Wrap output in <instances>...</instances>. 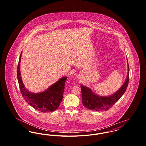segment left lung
Wrapping results in <instances>:
<instances>
[{"label": "left lung", "instance_id": "left-lung-1", "mask_svg": "<svg viewBox=\"0 0 146 146\" xmlns=\"http://www.w3.org/2000/svg\"><path fill=\"white\" fill-rule=\"evenodd\" d=\"M127 63V74L123 85L118 90L110 96H103L96 94L90 88L83 85H80L82 91V98L84 106L88 109L102 111H107L116 103L120 98L125 93L129 83V67Z\"/></svg>", "mask_w": 146, "mask_h": 146}]
</instances>
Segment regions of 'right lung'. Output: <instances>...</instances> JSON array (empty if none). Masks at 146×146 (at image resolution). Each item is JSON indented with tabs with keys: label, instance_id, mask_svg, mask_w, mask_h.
Returning <instances> with one entry per match:
<instances>
[{
	"label": "right lung",
	"instance_id": "right-lung-1",
	"mask_svg": "<svg viewBox=\"0 0 146 146\" xmlns=\"http://www.w3.org/2000/svg\"><path fill=\"white\" fill-rule=\"evenodd\" d=\"M21 52L17 66V79L21 94L26 101L36 110L42 112L54 111L58 108L62 100L64 90V83L67 76H63L56 83L51 85L48 89L39 93H34L26 88L23 83L20 72Z\"/></svg>",
	"mask_w": 146,
	"mask_h": 146
}]
</instances>
